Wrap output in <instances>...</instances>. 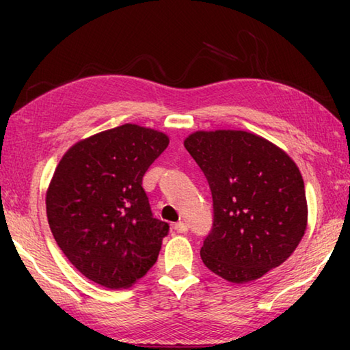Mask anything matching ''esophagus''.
<instances>
[{"mask_svg": "<svg viewBox=\"0 0 350 350\" xmlns=\"http://www.w3.org/2000/svg\"><path fill=\"white\" fill-rule=\"evenodd\" d=\"M174 230L177 233H187L188 232V225L185 222H177L174 225Z\"/></svg>", "mask_w": 350, "mask_h": 350, "instance_id": "obj_1", "label": "esophagus"}]
</instances>
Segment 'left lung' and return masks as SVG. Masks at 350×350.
<instances>
[{
  "instance_id": "left-lung-1",
  "label": "left lung",
  "mask_w": 350,
  "mask_h": 350,
  "mask_svg": "<svg viewBox=\"0 0 350 350\" xmlns=\"http://www.w3.org/2000/svg\"><path fill=\"white\" fill-rule=\"evenodd\" d=\"M183 146L204 171L215 208L200 258L233 284L264 276L290 258L307 228V199L298 165L258 134L194 131Z\"/></svg>"
}]
</instances>
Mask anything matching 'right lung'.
Instances as JSON below:
<instances>
[{
    "label": "right lung",
    "instance_id": "add662e5",
    "mask_svg": "<svg viewBox=\"0 0 350 350\" xmlns=\"http://www.w3.org/2000/svg\"><path fill=\"white\" fill-rule=\"evenodd\" d=\"M170 137L125 123L63 154L46 191L51 232L88 280L128 288L156 264L168 224L152 217L142 179Z\"/></svg>",
    "mask_w": 350,
    "mask_h": 350
}]
</instances>
